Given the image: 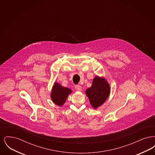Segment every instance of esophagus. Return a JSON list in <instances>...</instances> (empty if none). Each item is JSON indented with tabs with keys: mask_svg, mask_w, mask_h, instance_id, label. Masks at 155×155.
I'll list each match as a JSON object with an SVG mask.
<instances>
[{
	"mask_svg": "<svg viewBox=\"0 0 155 155\" xmlns=\"http://www.w3.org/2000/svg\"><path fill=\"white\" fill-rule=\"evenodd\" d=\"M75 89H76L77 91H81V89H82V87L80 86V85H75Z\"/></svg>",
	"mask_w": 155,
	"mask_h": 155,
	"instance_id": "esophagus-1",
	"label": "esophagus"
}]
</instances>
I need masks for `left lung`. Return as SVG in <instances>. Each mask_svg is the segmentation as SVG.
Here are the masks:
<instances>
[{
    "label": "left lung",
    "mask_w": 155,
    "mask_h": 155,
    "mask_svg": "<svg viewBox=\"0 0 155 155\" xmlns=\"http://www.w3.org/2000/svg\"><path fill=\"white\" fill-rule=\"evenodd\" d=\"M110 88L104 77L96 76L92 81V86L87 89L85 94L94 109L103 104L110 95Z\"/></svg>",
    "instance_id": "obj_1"
}]
</instances>
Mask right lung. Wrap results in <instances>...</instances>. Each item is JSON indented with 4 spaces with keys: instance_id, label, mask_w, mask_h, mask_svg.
Returning <instances> with one entry per match:
<instances>
[{
    "instance_id": "obj_1",
    "label": "right lung",
    "mask_w": 155,
    "mask_h": 155,
    "mask_svg": "<svg viewBox=\"0 0 155 155\" xmlns=\"http://www.w3.org/2000/svg\"><path fill=\"white\" fill-rule=\"evenodd\" d=\"M72 91L70 89L62 87L58 82H55L52 88L51 98L53 103L61 106L65 103L67 98Z\"/></svg>"
}]
</instances>
